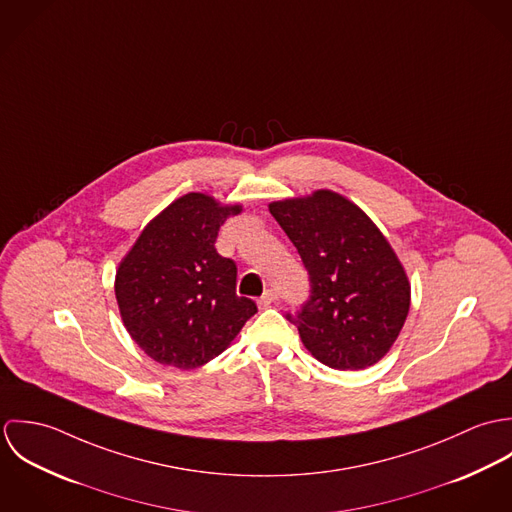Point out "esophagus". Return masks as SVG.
<instances>
[{"instance_id":"obj_1","label":"esophagus","mask_w":512,"mask_h":512,"mask_svg":"<svg viewBox=\"0 0 512 512\" xmlns=\"http://www.w3.org/2000/svg\"><path fill=\"white\" fill-rule=\"evenodd\" d=\"M276 299H278V293L274 292V290H268V292H264V295L258 299V305H260V309H266V307H270Z\"/></svg>"}]
</instances>
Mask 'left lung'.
<instances>
[{
  "instance_id": "8db88e82",
  "label": "left lung",
  "mask_w": 512,
  "mask_h": 512,
  "mask_svg": "<svg viewBox=\"0 0 512 512\" xmlns=\"http://www.w3.org/2000/svg\"><path fill=\"white\" fill-rule=\"evenodd\" d=\"M309 274V297L286 317L323 365L357 370L378 363L396 341L410 284L382 232L333 191L270 205Z\"/></svg>"
}]
</instances>
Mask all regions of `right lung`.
Wrapping results in <instances>:
<instances>
[{"label": "right lung", "instance_id": "add662e5", "mask_svg": "<svg viewBox=\"0 0 512 512\" xmlns=\"http://www.w3.org/2000/svg\"><path fill=\"white\" fill-rule=\"evenodd\" d=\"M240 211L189 193L151 220L122 260L118 307L153 361L183 370L205 365L258 311L252 299L236 295V264L215 248L224 220Z\"/></svg>", "mask_w": 512, "mask_h": 512}]
</instances>
